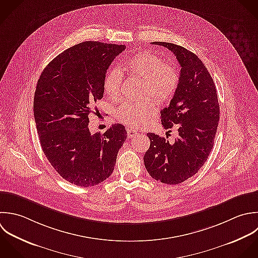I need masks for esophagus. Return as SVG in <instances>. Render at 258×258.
<instances>
[{
	"label": "esophagus",
	"mask_w": 258,
	"mask_h": 258,
	"mask_svg": "<svg viewBox=\"0 0 258 258\" xmlns=\"http://www.w3.org/2000/svg\"><path fill=\"white\" fill-rule=\"evenodd\" d=\"M126 132H127V137L128 138H133V137H135L138 134V131H136L134 128H131V127L126 128Z\"/></svg>",
	"instance_id": "obj_1"
}]
</instances>
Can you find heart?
Wrapping results in <instances>:
<instances>
[{
  "label": "heart",
  "instance_id": "b5f03b06",
  "mask_svg": "<svg viewBox=\"0 0 258 258\" xmlns=\"http://www.w3.org/2000/svg\"><path fill=\"white\" fill-rule=\"evenodd\" d=\"M124 68L143 79V95H151L158 101L170 99L176 92L180 75L176 66L151 52H140L124 63ZM122 76L118 69H109L103 78V89L111 99L120 94ZM156 112V103L151 97L139 101H126L116 110V117L122 123L139 127Z\"/></svg>",
  "mask_w": 258,
  "mask_h": 258
}]
</instances>
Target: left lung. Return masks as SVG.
<instances>
[{
	"instance_id": "left-lung-1",
	"label": "left lung",
	"mask_w": 258,
	"mask_h": 258,
	"mask_svg": "<svg viewBox=\"0 0 258 258\" xmlns=\"http://www.w3.org/2000/svg\"><path fill=\"white\" fill-rule=\"evenodd\" d=\"M171 50L180 66L178 88L168 107L161 111L165 130L178 127L179 137L170 143L153 133L144 162L150 176L169 185L194 176L207 161L214 145L220 117L215 83L203 62L186 48L167 42H153Z\"/></svg>"
}]
</instances>
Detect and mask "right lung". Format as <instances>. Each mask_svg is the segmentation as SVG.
<instances>
[{"label": "right lung", "instance_id": "1", "mask_svg": "<svg viewBox=\"0 0 258 258\" xmlns=\"http://www.w3.org/2000/svg\"><path fill=\"white\" fill-rule=\"evenodd\" d=\"M124 45L85 41L55 57L43 70L34 95V116L42 150L55 171L71 184L98 185L112 173L126 140L112 124L91 135L88 115L103 97V78Z\"/></svg>", "mask_w": 258, "mask_h": 258}]
</instances>
